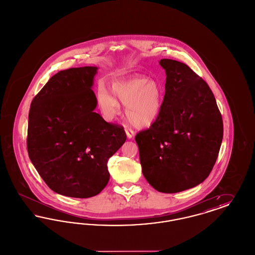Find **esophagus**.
I'll return each mask as SVG.
<instances>
[{
  "instance_id": "obj_1",
  "label": "esophagus",
  "mask_w": 255,
  "mask_h": 255,
  "mask_svg": "<svg viewBox=\"0 0 255 255\" xmlns=\"http://www.w3.org/2000/svg\"><path fill=\"white\" fill-rule=\"evenodd\" d=\"M125 132H126V134H127L128 138H132V137H133L134 131H133L132 128H130L129 126H126V127H125Z\"/></svg>"
}]
</instances>
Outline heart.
I'll return each mask as SVG.
<instances>
[{
    "mask_svg": "<svg viewBox=\"0 0 255 255\" xmlns=\"http://www.w3.org/2000/svg\"><path fill=\"white\" fill-rule=\"evenodd\" d=\"M112 90L127 106L126 115L133 126L147 127L157 120L161 107V92L156 81L144 75H135L128 80L115 82ZM97 102L107 119H113L120 109L118 99L104 87L97 92Z\"/></svg>",
    "mask_w": 255,
    "mask_h": 255,
    "instance_id": "b5f03b06",
    "label": "heart"
}]
</instances>
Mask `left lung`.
Returning a JSON list of instances; mask_svg holds the SVG:
<instances>
[{
	"label": "left lung",
	"instance_id": "1",
	"mask_svg": "<svg viewBox=\"0 0 255 255\" xmlns=\"http://www.w3.org/2000/svg\"><path fill=\"white\" fill-rule=\"evenodd\" d=\"M165 95L158 117L135 134L143 176L156 190L177 193L204 182L213 168L224 127L212 91L187 65L161 59Z\"/></svg>",
	"mask_w": 255,
	"mask_h": 255
}]
</instances>
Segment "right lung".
Listing matches in <instances>:
<instances>
[{"label":"right lung","mask_w":255,"mask_h":255,"mask_svg":"<svg viewBox=\"0 0 255 255\" xmlns=\"http://www.w3.org/2000/svg\"><path fill=\"white\" fill-rule=\"evenodd\" d=\"M97 67L54 74L33 98L27 125V153L37 172L58 194L90 198L109 182V158L126 140L122 125L94 110Z\"/></svg>","instance_id":"right-lung-1"}]
</instances>
